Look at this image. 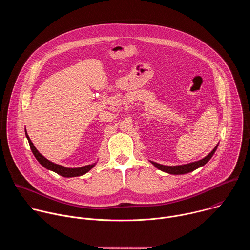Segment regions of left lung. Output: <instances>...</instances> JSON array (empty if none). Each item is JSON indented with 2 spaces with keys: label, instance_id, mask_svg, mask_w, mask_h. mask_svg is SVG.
<instances>
[{
  "label": "left lung",
  "instance_id": "obj_1",
  "mask_svg": "<svg viewBox=\"0 0 250 250\" xmlns=\"http://www.w3.org/2000/svg\"><path fill=\"white\" fill-rule=\"evenodd\" d=\"M217 147L218 146L212 149V151L207 155L205 158H203L202 160H199V161H196V162H192V163H189V164H184V165H178V166H166V165H161V164H158V163H155V162H152L151 163L156 167L158 168L159 170L161 171H164L166 173H169V174H175V175H179V174H186V173H189L191 171H194L196 170L197 168L205 165L210 158L211 156L213 155V153H215V151L217 150Z\"/></svg>",
  "mask_w": 250,
  "mask_h": 250
}]
</instances>
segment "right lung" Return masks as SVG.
Returning <instances> with one entry per match:
<instances>
[{"instance_id":"1","label":"right lung","mask_w":250,"mask_h":250,"mask_svg":"<svg viewBox=\"0 0 250 250\" xmlns=\"http://www.w3.org/2000/svg\"><path fill=\"white\" fill-rule=\"evenodd\" d=\"M25 135L28 139V142H29V146H30V149L33 153V155L35 156V158L38 159V161L43 166L45 167L46 169H49V170H52L54 171L55 173L63 176V177H76V176H81V175H84L85 173H87L88 171H90L94 166H95V163L94 164H91V165H87V166H84V167H80V168H66V167H63L61 165H58V164H55L49 160H47L44 156H42L39 151L38 149L34 147L33 144L31 142L30 138L28 137L27 133H26V130H25Z\"/></svg>"}]
</instances>
